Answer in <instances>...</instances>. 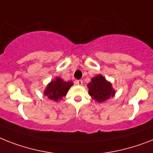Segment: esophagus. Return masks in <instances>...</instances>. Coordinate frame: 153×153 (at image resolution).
Here are the masks:
<instances>
[{
  "instance_id": "obj_1",
  "label": "esophagus",
  "mask_w": 153,
  "mask_h": 153,
  "mask_svg": "<svg viewBox=\"0 0 153 153\" xmlns=\"http://www.w3.org/2000/svg\"><path fill=\"white\" fill-rule=\"evenodd\" d=\"M74 83H75L76 85H82V80H76L75 82H74Z\"/></svg>"
}]
</instances>
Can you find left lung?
<instances>
[{
  "instance_id": "left-lung-1",
  "label": "left lung",
  "mask_w": 153,
  "mask_h": 153,
  "mask_svg": "<svg viewBox=\"0 0 153 153\" xmlns=\"http://www.w3.org/2000/svg\"><path fill=\"white\" fill-rule=\"evenodd\" d=\"M89 94L94 100L99 103L105 102L115 94L111 82H108L102 74H97L91 79L87 85Z\"/></svg>"
}]
</instances>
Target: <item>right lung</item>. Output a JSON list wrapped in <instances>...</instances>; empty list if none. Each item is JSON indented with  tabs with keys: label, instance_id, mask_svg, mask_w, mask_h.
Here are the masks:
<instances>
[{
	"label": "right lung",
	"instance_id": "add662e5",
	"mask_svg": "<svg viewBox=\"0 0 153 153\" xmlns=\"http://www.w3.org/2000/svg\"><path fill=\"white\" fill-rule=\"evenodd\" d=\"M73 85L71 81L65 82L59 77H56L47 85L44 91V95L54 101L62 100L68 94V90Z\"/></svg>",
	"mask_w": 153,
	"mask_h": 153
}]
</instances>
